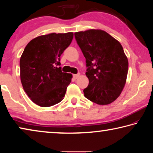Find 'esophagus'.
Masks as SVG:
<instances>
[{
    "label": "esophagus",
    "mask_w": 153,
    "mask_h": 153,
    "mask_svg": "<svg viewBox=\"0 0 153 153\" xmlns=\"http://www.w3.org/2000/svg\"><path fill=\"white\" fill-rule=\"evenodd\" d=\"M79 76H80V74H74V75H73L74 78L75 79H76L78 78V77H79Z\"/></svg>",
    "instance_id": "34e87169"
}]
</instances>
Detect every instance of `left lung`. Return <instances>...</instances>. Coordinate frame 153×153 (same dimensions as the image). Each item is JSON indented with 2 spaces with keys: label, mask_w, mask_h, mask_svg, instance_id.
I'll list each match as a JSON object with an SVG mask.
<instances>
[{
  "label": "left lung",
  "mask_w": 153,
  "mask_h": 153,
  "mask_svg": "<svg viewBox=\"0 0 153 153\" xmlns=\"http://www.w3.org/2000/svg\"><path fill=\"white\" fill-rule=\"evenodd\" d=\"M86 58L89 84L84 97L99 105H106L120 97L126 83L128 60L122 46L101 30L91 29L74 33Z\"/></svg>",
  "instance_id": "8db88e82"
}]
</instances>
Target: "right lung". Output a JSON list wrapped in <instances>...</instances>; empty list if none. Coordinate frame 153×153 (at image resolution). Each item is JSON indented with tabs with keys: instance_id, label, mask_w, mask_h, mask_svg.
<instances>
[{
	"instance_id": "right-lung-1",
	"label": "right lung",
	"mask_w": 153,
	"mask_h": 153,
	"mask_svg": "<svg viewBox=\"0 0 153 153\" xmlns=\"http://www.w3.org/2000/svg\"><path fill=\"white\" fill-rule=\"evenodd\" d=\"M73 32L51 33L33 38L20 58V78L33 102L48 107L63 99L72 75L61 71L60 56L70 45Z\"/></svg>"
}]
</instances>
